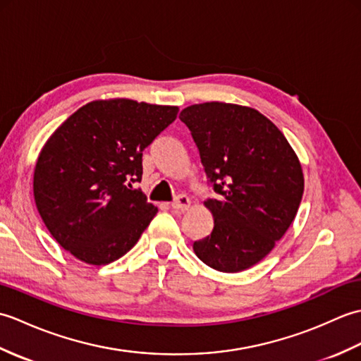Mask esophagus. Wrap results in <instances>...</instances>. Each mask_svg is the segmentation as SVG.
Segmentation results:
<instances>
[{
	"label": "esophagus",
	"mask_w": 361,
	"mask_h": 361,
	"mask_svg": "<svg viewBox=\"0 0 361 361\" xmlns=\"http://www.w3.org/2000/svg\"><path fill=\"white\" fill-rule=\"evenodd\" d=\"M171 206H172V209H176V211H188L190 206V200L188 195H178L172 202Z\"/></svg>",
	"instance_id": "34e87169"
}]
</instances>
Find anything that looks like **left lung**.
Returning <instances> with one entry per match:
<instances>
[{"label":"left lung","instance_id":"left-lung-1","mask_svg":"<svg viewBox=\"0 0 361 361\" xmlns=\"http://www.w3.org/2000/svg\"><path fill=\"white\" fill-rule=\"evenodd\" d=\"M192 133L217 198L204 206L211 235L194 242L197 257L224 273L260 262L287 233L301 203L304 175L287 137L262 113L204 102L180 113Z\"/></svg>","mask_w":361,"mask_h":361}]
</instances>
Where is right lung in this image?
I'll list each match as a JSON object with an SVG mask.
<instances>
[{
  "label": "right lung",
  "mask_w": 361,
  "mask_h": 361,
  "mask_svg": "<svg viewBox=\"0 0 361 361\" xmlns=\"http://www.w3.org/2000/svg\"><path fill=\"white\" fill-rule=\"evenodd\" d=\"M176 114L173 105L99 99L49 136L35 163L34 198L60 247L90 265L135 247L158 208L132 183L141 181L144 149Z\"/></svg>",
  "instance_id": "add662e5"
}]
</instances>
